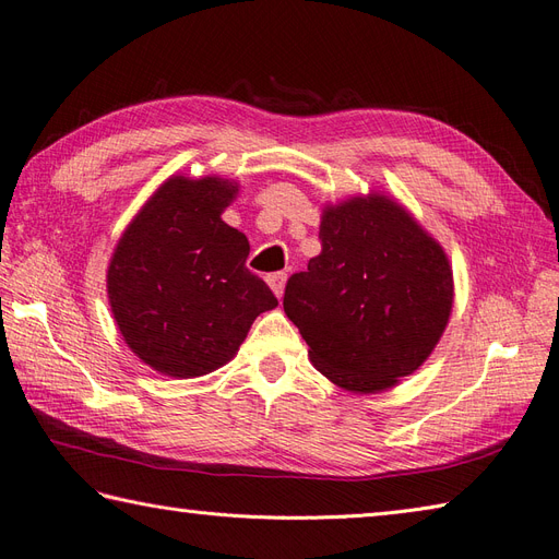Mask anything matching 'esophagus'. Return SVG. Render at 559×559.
I'll return each mask as SVG.
<instances>
[{"instance_id": "34e87169", "label": "esophagus", "mask_w": 559, "mask_h": 559, "mask_svg": "<svg viewBox=\"0 0 559 559\" xmlns=\"http://www.w3.org/2000/svg\"><path fill=\"white\" fill-rule=\"evenodd\" d=\"M267 284H270V289L275 292V296L282 298L284 284H286V273H273V275H267Z\"/></svg>"}]
</instances>
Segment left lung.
<instances>
[{
  "mask_svg": "<svg viewBox=\"0 0 559 559\" xmlns=\"http://www.w3.org/2000/svg\"><path fill=\"white\" fill-rule=\"evenodd\" d=\"M319 240V257L286 282V317L337 386L361 394L394 386L425 364L448 326L445 251L376 193L326 207Z\"/></svg>",
  "mask_w": 559,
  "mask_h": 559,
  "instance_id": "8db88e82",
  "label": "left lung"
}]
</instances>
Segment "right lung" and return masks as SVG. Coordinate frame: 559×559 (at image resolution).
<instances>
[{"label":"right lung","instance_id":"1","mask_svg":"<svg viewBox=\"0 0 559 559\" xmlns=\"http://www.w3.org/2000/svg\"><path fill=\"white\" fill-rule=\"evenodd\" d=\"M238 186L167 179L118 242L107 273L111 312L128 347L173 378L224 366L261 312L277 308L247 270L245 233L222 222Z\"/></svg>","mask_w":559,"mask_h":559}]
</instances>
